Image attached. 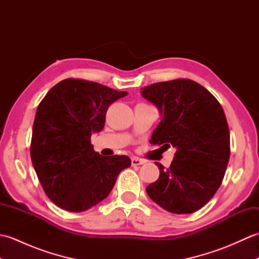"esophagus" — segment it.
Masks as SVG:
<instances>
[{"label": "esophagus", "instance_id": "34e87169", "mask_svg": "<svg viewBox=\"0 0 259 259\" xmlns=\"http://www.w3.org/2000/svg\"><path fill=\"white\" fill-rule=\"evenodd\" d=\"M145 162H146L145 160H142V159H139V158H136V157L131 159V164H133V166H140V164H144Z\"/></svg>", "mask_w": 259, "mask_h": 259}]
</instances>
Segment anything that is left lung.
<instances>
[{"label":"left lung","instance_id":"8db88e82","mask_svg":"<svg viewBox=\"0 0 259 259\" xmlns=\"http://www.w3.org/2000/svg\"><path fill=\"white\" fill-rule=\"evenodd\" d=\"M141 96L161 115L151 144L177 149L168 169L156 162L160 175L147 187V194L169 212H195L216 194L229 161L224 110L210 92L189 79L141 88Z\"/></svg>","mask_w":259,"mask_h":259}]
</instances>
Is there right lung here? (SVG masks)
Returning <instances> with one entry per match:
<instances>
[{
  "label": "right lung",
  "mask_w": 259,
  "mask_h": 259,
  "mask_svg": "<svg viewBox=\"0 0 259 259\" xmlns=\"http://www.w3.org/2000/svg\"><path fill=\"white\" fill-rule=\"evenodd\" d=\"M128 92L92 81L65 79L40 102L32 129L31 159L51 201L80 212L106 199L119 174L130 167L126 156L103 157L93 150L110 104Z\"/></svg>",
  "instance_id": "obj_1"
}]
</instances>
